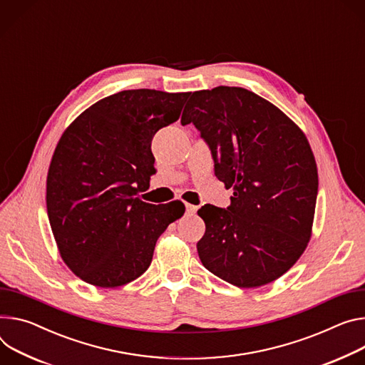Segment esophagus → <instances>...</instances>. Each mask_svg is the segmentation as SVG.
Listing matches in <instances>:
<instances>
[{
	"label": "esophagus",
	"instance_id": "esophagus-1",
	"mask_svg": "<svg viewBox=\"0 0 365 365\" xmlns=\"http://www.w3.org/2000/svg\"><path fill=\"white\" fill-rule=\"evenodd\" d=\"M196 210H197V207H195V205H192V204H186V214L192 215V214L196 212Z\"/></svg>",
	"mask_w": 365,
	"mask_h": 365
}]
</instances>
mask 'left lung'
Masks as SVG:
<instances>
[{
  "mask_svg": "<svg viewBox=\"0 0 365 365\" xmlns=\"http://www.w3.org/2000/svg\"><path fill=\"white\" fill-rule=\"evenodd\" d=\"M180 122L201 130L215 176L235 190L227 210L197 211L202 264L240 288L278 279L312 237L319 179L304 132L263 97L227 86L195 91Z\"/></svg>",
  "mask_w": 365,
  "mask_h": 365,
  "instance_id": "8db88e82",
  "label": "left lung"
}]
</instances>
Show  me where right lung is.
<instances>
[{
    "instance_id": "right-lung-1",
    "label": "right lung",
    "mask_w": 365,
    "mask_h": 365,
    "mask_svg": "<svg viewBox=\"0 0 365 365\" xmlns=\"http://www.w3.org/2000/svg\"><path fill=\"white\" fill-rule=\"evenodd\" d=\"M190 93L125 90L63 130L46 179V208L65 264L83 281L116 288L141 277L157 239L185 205L144 202L155 173L151 141L176 122Z\"/></svg>"
}]
</instances>
